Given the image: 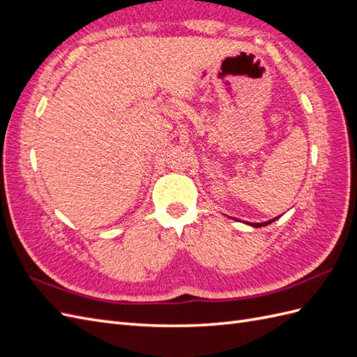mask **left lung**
I'll list each match as a JSON object with an SVG mask.
<instances>
[{"label": "left lung", "instance_id": "8db88e82", "mask_svg": "<svg viewBox=\"0 0 357 357\" xmlns=\"http://www.w3.org/2000/svg\"><path fill=\"white\" fill-rule=\"evenodd\" d=\"M275 219H273V220H269V222H264V223H252V226H255V228H261V226H265V225H269V223H273Z\"/></svg>", "mask_w": 357, "mask_h": 357}]
</instances>
